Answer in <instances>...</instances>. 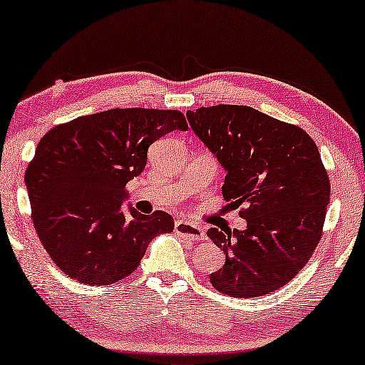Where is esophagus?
Masks as SVG:
<instances>
[{"mask_svg": "<svg viewBox=\"0 0 365 365\" xmlns=\"http://www.w3.org/2000/svg\"><path fill=\"white\" fill-rule=\"evenodd\" d=\"M174 231H176L178 236L189 239V241H202V239H206V232H204L202 227L187 221H176V224H174Z\"/></svg>", "mask_w": 365, "mask_h": 365, "instance_id": "34e87169", "label": "esophagus"}]
</instances>
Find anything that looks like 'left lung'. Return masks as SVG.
<instances>
[{
  "label": "left lung",
  "instance_id": "8db88e82",
  "mask_svg": "<svg viewBox=\"0 0 365 365\" xmlns=\"http://www.w3.org/2000/svg\"><path fill=\"white\" fill-rule=\"evenodd\" d=\"M196 136L226 169L222 196L247 227L207 236L226 254L211 274L231 297L274 292L297 276L316 251L331 199V182L312 138L294 124L251 106L217 104L187 111Z\"/></svg>",
  "mask_w": 365,
  "mask_h": 365
}]
</instances>
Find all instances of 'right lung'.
<instances>
[{"instance_id":"right-lung-1","label":"right lung","mask_w":365,"mask_h":365,"mask_svg":"<svg viewBox=\"0 0 365 365\" xmlns=\"http://www.w3.org/2000/svg\"><path fill=\"white\" fill-rule=\"evenodd\" d=\"M187 123L176 109H109L53 128L38 143L26 181L33 224L54 264L83 284L109 286L141 262L148 244L171 232L168 212H123L126 184L148 149Z\"/></svg>"}]
</instances>
